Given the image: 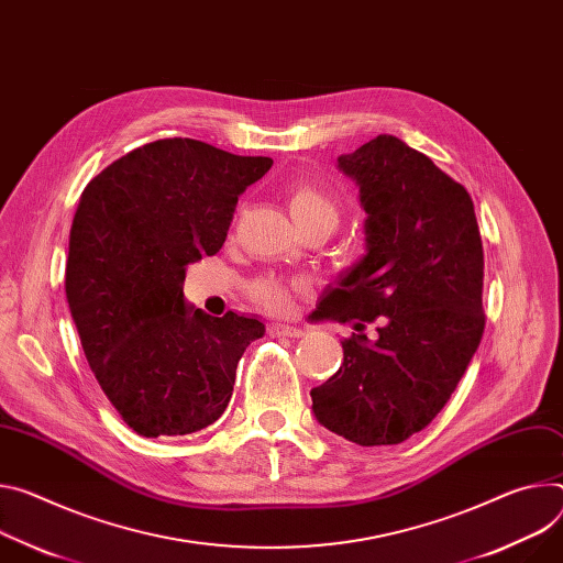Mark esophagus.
<instances>
[{
    "mask_svg": "<svg viewBox=\"0 0 563 563\" xmlns=\"http://www.w3.org/2000/svg\"><path fill=\"white\" fill-rule=\"evenodd\" d=\"M269 332L274 336H289V339H298L305 334L302 328H296V325H287V323H272L269 325Z\"/></svg>",
    "mask_w": 563,
    "mask_h": 563,
    "instance_id": "1",
    "label": "esophagus"
}]
</instances>
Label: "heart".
Returning <instances> with one entry per match:
<instances>
[{"mask_svg": "<svg viewBox=\"0 0 563 563\" xmlns=\"http://www.w3.org/2000/svg\"><path fill=\"white\" fill-rule=\"evenodd\" d=\"M289 211L298 227L317 222H328L336 227L341 218V201L334 192L314 181H300L289 192ZM300 291H305V283L276 276L261 278L251 285V298L276 314L287 312L291 308L294 296Z\"/></svg>", "mask_w": 563, "mask_h": 563, "instance_id": "b5f03b06", "label": "heart"}]
</instances>
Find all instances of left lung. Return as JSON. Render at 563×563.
<instances>
[{
    "label": "left lung",
    "instance_id": "left-lung-1",
    "mask_svg": "<svg viewBox=\"0 0 563 563\" xmlns=\"http://www.w3.org/2000/svg\"><path fill=\"white\" fill-rule=\"evenodd\" d=\"M360 186L366 255L328 287L319 319L382 317L352 334L341 368L312 388L317 420L362 446L399 444L442 411L483 339V242L474 201L422 152L377 139L339 157Z\"/></svg>",
    "mask_w": 563,
    "mask_h": 563
}]
</instances>
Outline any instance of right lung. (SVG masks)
<instances>
[{"label": "right lung", "mask_w": 563, "mask_h": 563, "mask_svg": "<svg viewBox=\"0 0 563 563\" xmlns=\"http://www.w3.org/2000/svg\"><path fill=\"white\" fill-rule=\"evenodd\" d=\"M195 139L145 143L82 190L65 291L100 388L143 438L188 435L229 406L255 317L222 319L184 300L190 263L216 255L238 197L269 168Z\"/></svg>", "instance_id": "1"}]
</instances>
